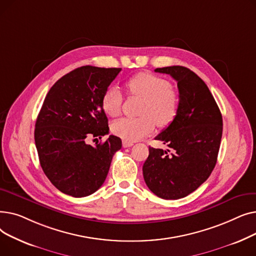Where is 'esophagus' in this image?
Returning a JSON list of instances; mask_svg holds the SVG:
<instances>
[{"label":"esophagus","instance_id":"esophagus-1","mask_svg":"<svg viewBox=\"0 0 256 256\" xmlns=\"http://www.w3.org/2000/svg\"><path fill=\"white\" fill-rule=\"evenodd\" d=\"M122 145H124V147H130V146H132L134 145V143L132 142H130V141H122Z\"/></svg>","mask_w":256,"mask_h":256}]
</instances>
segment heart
<instances>
[{
  "instance_id": "obj_1",
  "label": "heart",
  "mask_w": 256,
  "mask_h": 256,
  "mask_svg": "<svg viewBox=\"0 0 256 256\" xmlns=\"http://www.w3.org/2000/svg\"><path fill=\"white\" fill-rule=\"evenodd\" d=\"M128 90L143 98L140 114L137 118H121L112 124V130L118 137L134 142L150 134L156 124L167 126L176 118L180 98L170 87L167 80L148 72L137 74L126 82ZM122 96L116 86L108 88L102 98V110L106 115L116 117L121 112Z\"/></svg>"
}]
</instances>
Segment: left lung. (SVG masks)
Returning <instances> with one entry per match:
<instances>
[{
	"mask_svg": "<svg viewBox=\"0 0 256 256\" xmlns=\"http://www.w3.org/2000/svg\"><path fill=\"white\" fill-rule=\"evenodd\" d=\"M154 72L176 80L180 106L176 118L156 137L169 150L150 147L143 176L158 197L180 199L202 184L216 166L222 115L206 84L189 68L168 66Z\"/></svg>",
	"mask_w": 256,
	"mask_h": 256,
	"instance_id": "8db88e82",
	"label": "left lung"
}]
</instances>
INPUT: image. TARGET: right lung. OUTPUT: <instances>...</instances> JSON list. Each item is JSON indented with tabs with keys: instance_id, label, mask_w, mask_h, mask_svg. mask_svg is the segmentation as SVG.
Instances as JSON below:
<instances>
[{
	"instance_id": "right-lung-1",
	"label": "right lung",
	"mask_w": 256,
	"mask_h": 256,
	"mask_svg": "<svg viewBox=\"0 0 256 256\" xmlns=\"http://www.w3.org/2000/svg\"><path fill=\"white\" fill-rule=\"evenodd\" d=\"M120 70L78 67L46 94L36 120L35 145L46 178L64 194L78 198L98 191L121 148V139L113 135L96 146L86 142L109 134L102 98Z\"/></svg>"
}]
</instances>
